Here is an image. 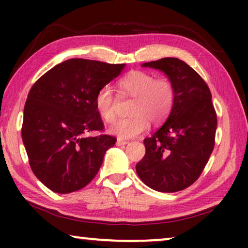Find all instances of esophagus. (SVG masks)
<instances>
[{
  "instance_id": "esophagus-1",
  "label": "esophagus",
  "mask_w": 248,
  "mask_h": 248,
  "mask_svg": "<svg viewBox=\"0 0 248 248\" xmlns=\"http://www.w3.org/2000/svg\"><path fill=\"white\" fill-rule=\"evenodd\" d=\"M127 143H128L127 141L122 140V139H117V141H116V145H117V147H123V145L127 144Z\"/></svg>"
}]
</instances>
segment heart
Listing matches in <instances>:
<instances>
[{
	"mask_svg": "<svg viewBox=\"0 0 248 248\" xmlns=\"http://www.w3.org/2000/svg\"><path fill=\"white\" fill-rule=\"evenodd\" d=\"M122 94L133 97L130 117L122 118L110 125L109 133L121 139H133L149 128V121L158 124L170 113L175 101V88L170 80L157 79L143 71H132L118 81ZM94 106L99 116L110 123L116 117L115 98L109 86L101 87L94 97Z\"/></svg>",
	"mask_w": 248,
	"mask_h": 248,
	"instance_id": "1",
	"label": "heart"
}]
</instances>
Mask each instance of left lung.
<instances>
[{"label":"left lung","instance_id":"8db88e82","mask_svg":"<svg viewBox=\"0 0 248 248\" xmlns=\"http://www.w3.org/2000/svg\"><path fill=\"white\" fill-rule=\"evenodd\" d=\"M142 66L168 77L175 88V101L165 124L144 139L145 155L137 164V174L155 191H182L200 177L215 147L217 115L211 93L188 64L175 57Z\"/></svg>","mask_w":248,"mask_h":248}]
</instances>
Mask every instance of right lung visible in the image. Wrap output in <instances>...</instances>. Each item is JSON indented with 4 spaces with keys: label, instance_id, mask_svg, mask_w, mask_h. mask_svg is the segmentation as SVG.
<instances>
[{
    "label": "right lung",
    "instance_id": "obj_1",
    "mask_svg": "<svg viewBox=\"0 0 248 248\" xmlns=\"http://www.w3.org/2000/svg\"><path fill=\"white\" fill-rule=\"evenodd\" d=\"M124 67L125 64L71 59L47 71L30 89L23 110L22 141L31 170L50 191H79L97 175L116 139L87 135L104 130L94 97Z\"/></svg>",
    "mask_w": 248,
    "mask_h": 248
}]
</instances>
